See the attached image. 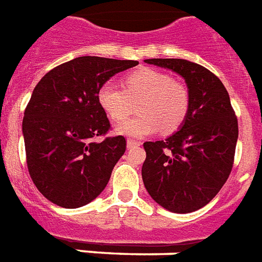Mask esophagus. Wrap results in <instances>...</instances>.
<instances>
[{"label":"esophagus","mask_w":262,"mask_h":262,"mask_svg":"<svg viewBox=\"0 0 262 262\" xmlns=\"http://www.w3.org/2000/svg\"><path fill=\"white\" fill-rule=\"evenodd\" d=\"M139 144H140V143H137V141H135V140L126 141V147H127V148H135V147H137Z\"/></svg>","instance_id":"1"}]
</instances>
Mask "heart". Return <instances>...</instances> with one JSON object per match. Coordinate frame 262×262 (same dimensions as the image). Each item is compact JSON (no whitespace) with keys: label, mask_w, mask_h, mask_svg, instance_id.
<instances>
[{"label":"heart","mask_w":262,"mask_h":262,"mask_svg":"<svg viewBox=\"0 0 262 262\" xmlns=\"http://www.w3.org/2000/svg\"><path fill=\"white\" fill-rule=\"evenodd\" d=\"M97 101L112 121H125L135 105L140 114L116 126L118 135L133 139L151 136L162 127L165 133L179 129L185 122L190 96L185 84L154 69H139L123 79V89L105 83L97 93Z\"/></svg>","instance_id":"heart-1"}]
</instances>
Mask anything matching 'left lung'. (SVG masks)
Masks as SVG:
<instances>
[{"label":"left lung","instance_id":"obj_1","mask_svg":"<svg viewBox=\"0 0 262 262\" xmlns=\"http://www.w3.org/2000/svg\"><path fill=\"white\" fill-rule=\"evenodd\" d=\"M144 62L183 77L190 105L179 130L165 140L143 144V182L151 199L165 210L193 212L208 204L229 178L239 136L237 118L222 82L204 67L173 58Z\"/></svg>","mask_w":262,"mask_h":262}]
</instances>
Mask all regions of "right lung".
Segmentation results:
<instances>
[{"instance_id":"add662e5","label":"right lung","mask_w":262,"mask_h":262,"mask_svg":"<svg viewBox=\"0 0 262 262\" xmlns=\"http://www.w3.org/2000/svg\"><path fill=\"white\" fill-rule=\"evenodd\" d=\"M137 61L79 57L54 68L33 90L22 132L29 173L47 200L79 208L97 199L126 150L123 136L93 141L110 129L97 93Z\"/></svg>"}]
</instances>
